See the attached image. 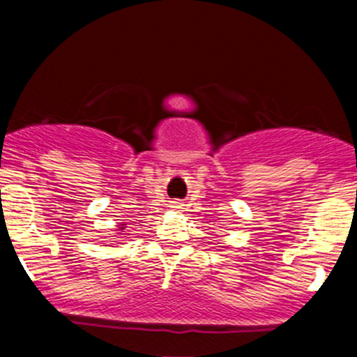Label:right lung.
Segmentation results:
<instances>
[{"mask_svg":"<svg viewBox=\"0 0 357 357\" xmlns=\"http://www.w3.org/2000/svg\"><path fill=\"white\" fill-rule=\"evenodd\" d=\"M121 226H122V225H121ZM122 229H124V228H122Z\"/></svg>","mask_w":357,"mask_h":357,"instance_id":"right-lung-1","label":"right lung"}]
</instances>
